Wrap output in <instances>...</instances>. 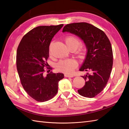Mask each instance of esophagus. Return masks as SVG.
Instances as JSON below:
<instances>
[{
    "label": "esophagus",
    "mask_w": 129,
    "mask_h": 129,
    "mask_svg": "<svg viewBox=\"0 0 129 129\" xmlns=\"http://www.w3.org/2000/svg\"><path fill=\"white\" fill-rule=\"evenodd\" d=\"M64 76L66 77H73V76H71V75H68L67 74H65Z\"/></svg>",
    "instance_id": "1"
}]
</instances>
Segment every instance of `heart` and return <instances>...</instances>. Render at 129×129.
<instances>
[{
    "label": "heart",
    "instance_id": "1",
    "mask_svg": "<svg viewBox=\"0 0 129 129\" xmlns=\"http://www.w3.org/2000/svg\"><path fill=\"white\" fill-rule=\"evenodd\" d=\"M64 42L68 49L75 48L76 50L80 46L81 42L78 38L73 36H67L64 39ZM51 46L49 47V51ZM78 57L82 58L84 57V53L82 51H80ZM77 66V63L74 59L61 60L56 64V69L59 72H63L66 74H72L75 68Z\"/></svg>",
    "mask_w": 129,
    "mask_h": 129
}]
</instances>
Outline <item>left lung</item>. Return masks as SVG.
<instances>
[{
    "instance_id": "left-lung-1",
    "label": "left lung",
    "mask_w": 129,
    "mask_h": 129,
    "mask_svg": "<svg viewBox=\"0 0 129 129\" xmlns=\"http://www.w3.org/2000/svg\"><path fill=\"white\" fill-rule=\"evenodd\" d=\"M62 31L78 36L86 44L87 53L80 71L90 73L82 76L85 85L78 92L86 98H94L104 90L111 74L113 53L110 41L104 31L85 22L68 24Z\"/></svg>"
}]
</instances>
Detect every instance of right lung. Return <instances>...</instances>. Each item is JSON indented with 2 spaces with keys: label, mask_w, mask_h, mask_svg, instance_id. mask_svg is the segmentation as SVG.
Returning <instances> with one entry per match:
<instances>
[{
  "label": "right lung",
  "mask_w": 129,
  "mask_h": 129,
  "mask_svg": "<svg viewBox=\"0 0 129 129\" xmlns=\"http://www.w3.org/2000/svg\"><path fill=\"white\" fill-rule=\"evenodd\" d=\"M63 24L39 26L23 36L17 51V68L21 84L29 96L36 101L49 100L58 92L61 73L52 72L44 76V67L49 69L47 59L52 39Z\"/></svg>",
  "instance_id": "obj_1"
}]
</instances>
